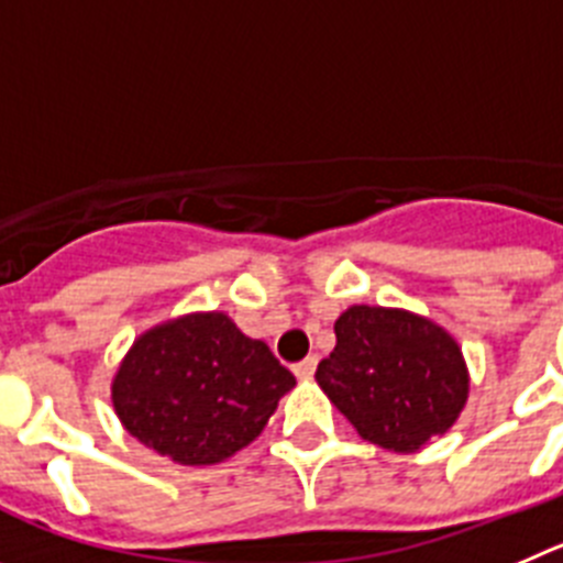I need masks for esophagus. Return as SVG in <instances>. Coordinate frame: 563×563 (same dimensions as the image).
Masks as SVG:
<instances>
[{"mask_svg": "<svg viewBox=\"0 0 563 563\" xmlns=\"http://www.w3.org/2000/svg\"><path fill=\"white\" fill-rule=\"evenodd\" d=\"M313 369H317V356H308V358H302V362L294 364V376H297V378H311Z\"/></svg>", "mask_w": 563, "mask_h": 563, "instance_id": "34e87169", "label": "esophagus"}]
</instances>
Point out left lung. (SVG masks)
I'll list each match as a JSON object with an SVG mask.
<instances>
[{
  "instance_id": "8db88e82",
  "label": "left lung",
  "mask_w": 563,
  "mask_h": 563,
  "mask_svg": "<svg viewBox=\"0 0 563 563\" xmlns=\"http://www.w3.org/2000/svg\"><path fill=\"white\" fill-rule=\"evenodd\" d=\"M336 347L317 384L369 443L412 454L457 423L468 367L457 339L404 308L351 306L333 322Z\"/></svg>"
}]
</instances>
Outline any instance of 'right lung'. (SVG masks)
<instances>
[{"instance_id": "add662e5", "label": "right lung", "mask_w": 563, "mask_h": 563, "mask_svg": "<svg viewBox=\"0 0 563 563\" xmlns=\"http://www.w3.org/2000/svg\"><path fill=\"white\" fill-rule=\"evenodd\" d=\"M297 384L261 339L224 311L165 319L134 339L111 378L131 438L179 465H216L266 429Z\"/></svg>"}]
</instances>
